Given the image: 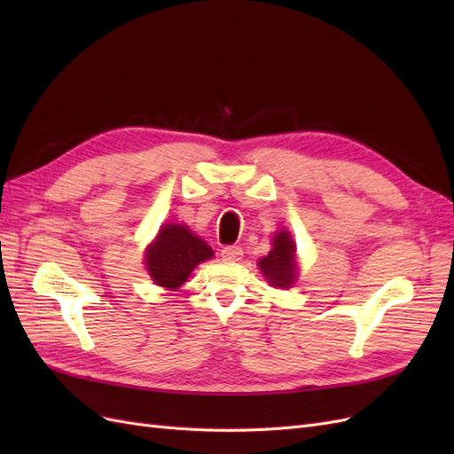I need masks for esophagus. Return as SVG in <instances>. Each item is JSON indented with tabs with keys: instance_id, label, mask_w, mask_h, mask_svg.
<instances>
[{
	"instance_id": "1",
	"label": "esophagus",
	"mask_w": 454,
	"mask_h": 454,
	"mask_svg": "<svg viewBox=\"0 0 454 454\" xmlns=\"http://www.w3.org/2000/svg\"><path fill=\"white\" fill-rule=\"evenodd\" d=\"M242 248L240 246H225V248L222 250V257L223 261H239L242 257Z\"/></svg>"
}]
</instances>
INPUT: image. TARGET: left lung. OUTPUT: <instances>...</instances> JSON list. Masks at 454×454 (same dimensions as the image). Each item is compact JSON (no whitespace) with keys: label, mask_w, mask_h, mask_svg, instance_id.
<instances>
[{"label":"left lung","mask_w":454,"mask_h":454,"mask_svg":"<svg viewBox=\"0 0 454 454\" xmlns=\"http://www.w3.org/2000/svg\"><path fill=\"white\" fill-rule=\"evenodd\" d=\"M259 270L274 287H292L297 278L295 244L287 231H278L272 239V250L259 259Z\"/></svg>","instance_id":"left-lung-1"}]
</instances>
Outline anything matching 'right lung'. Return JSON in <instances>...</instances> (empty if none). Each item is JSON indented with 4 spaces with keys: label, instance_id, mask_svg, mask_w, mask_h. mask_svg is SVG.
Returning <instances> with one entry per match:
<instances>
[{
    "label": "right lung",
    "instance_id": "obj_1",
    "mask_svg": "<svg viewBox=\"0 0 454 454\" xmlns=\"http://www.w3.org/2000/svg\"><path fill=\"white\" fill-rule=\"evenodd\" d=\"M214 255L202 239L195 237L187 225H162L153 244L145 250V267L157 286L177 290L202 261Z\"/></svg>",
    "mask_w": 454,
    "mask_h": 454
}]
</instances>
